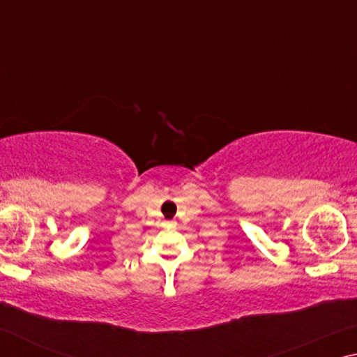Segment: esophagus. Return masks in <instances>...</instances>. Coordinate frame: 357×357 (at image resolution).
I'll return each instance as SVG.
<instances>
[{
  "mask_svg": "<svg viewBox=\"0 0 357 357\" xmlns=\"http://www.w3.org/2000/svg\"><path fill=\"white\" fill-rule=\"evenodd\" d=\"M176 225V223H174L173 220H170V222H165V227H168V228H172V227H174Z\"/></svg>",
  "mask_w": 357,
  "mask_h": 357,
  "instance_id": "1",
  "label": "esophagus"
}]
</instances>
